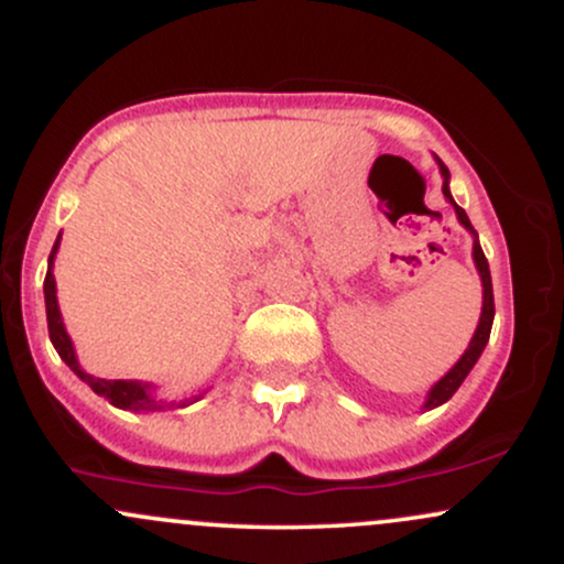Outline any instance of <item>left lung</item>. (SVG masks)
<instances>
[{"mask_svg":"<svg viewBox=\"0 0 564 564\" xmlns=\"http://www.w3.org/2000/svg\"><path fill=\"white\" fill-rule=\"evenodd\" d=\"M435 161L440 166V174H443V196H445V200H448V204L453 206V212H456V219L462 223V228L471 232V260H475V268H477V273H480V281H482V313H480V323H477L475 334H471V339H469V347L464 349V355L456 360V364H453L451 371L430 387V392H426V398H424L422 411H432V408L448 403V400L453 398V392H456L458 387H462V381L469 377V371L475 368L477 360H480L485 345H488L490 328H494V315H496L494 283H490V268H488V260H485V254H482L480 238H477V230L471 228L467 212H464L462 206H458L451 196V185H448L451 183V172H448V166H445L437 156H435Z\"/></svg>","mask_w":564,"mask_h":564,"instance_id":"1","label":"left lung"}]
</instances>
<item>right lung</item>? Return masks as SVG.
Returning a JSON list of instances; mask_svg holds the SVG:
<instances>
[{
	"label": "right lung",
	"instance_id": "right-lung-1",
	"mask_svg": "<svg viewBox=\"0 0 564 564\" xmlns=\"http://www.w3.org/2000/svg\"><path fill=\"white\" fill-rule=\"evenodd\" d=\"M61 249V236L50 251V262H47V275H44V307H47V328H50V341L61 355V360L66 364L70 371L79 377L84 384L93 387V392L106 398L108 403L116 408H124V411H134V413H153V411H174V408H185L193 405L196 400L204 398L212 387H204L196 394L185 400H166L159 398L156 387L148 384V381H134V379H97L93 373H87L79 366V358H76L74 341L66 332V323H63L61 307H57V286H55V275H53V264H55V254Z\"/></svg>",
	"mask_w": 564,
	"mask_h": 564
}]
</instances>
